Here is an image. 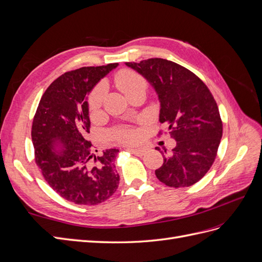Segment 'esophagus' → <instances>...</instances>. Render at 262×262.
I'll use <instances>...</instances> for the list:
<instances>
[{
  "instance_id": "obj_1",
  "label": "esophagus",
  "mask_w": 262,
  "mask_h": 262,
  "mask_svg": "<svg viewBox=\"0 0 262 262\" xmlns=\"http://www.w3.org/2000/svg\"><path fill=\"white\" fill-rule=\"evenodd\" d=\"M129 150V152H131L132 154H134V155H137V156H142V155H144V152H145V149L144 148H136V147H128L126 148Z\"/></svg>"
}]
</instances>
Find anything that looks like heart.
Returning a JSON list of instances; mask_svg holds the SVG:
<instances>
[{
    "mask_svg": "<svg viewBox=\"0 0 262 262\" xmlns=\"http://www.w3.org/2000/svg\"><path fill=\"white\" fill-rule=\"evenodd\" d=\"M116 84L121 90V92L126 97L130 94L138 90H145L147 89V82L145 78L139 74L136 71L132 70H122L116 75ZM106 94V86L102 83H98L93 87V90L90 92L87 96V106H89L90 112L92 114L96 113L100 108L102 100H104ZM112 137L122 143L132 144L136 143L140 139V131L137 128H130V126H119V128L114 129L112 132Z\"/></svg>",
    "mask_w": 262,
    "mask_h": 262,
    "instance_id": "1",
    "label": "heart"
}]
</instances>
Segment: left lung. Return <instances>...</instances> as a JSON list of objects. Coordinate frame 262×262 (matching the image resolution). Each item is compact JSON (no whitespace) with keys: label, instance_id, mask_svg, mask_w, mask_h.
<instances>
[{"label":"left lung","instance_id":"left-lung-1","mask_svg":"<svg viewBox=\"0 0 262 262\" xmlns=\"http://www.w3.org/2000/svg\"><path fill=\"white\" fill-rule=\"evenodd\" d=\"M154 86L161 101L160 121L168 125L176 146L155 170L161 182L180 188L194 185L217 155L223 122L212 93L201 78L175 62L161 58L126 62ZM163 130L158 132L161 136ZM161 150L160 147H156ZM161 153L167 154L166 150Z\"/></svg>","mask_w":262,"mask_h":262}]
</instances>
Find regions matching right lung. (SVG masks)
I'll use <instances>...</instances> for the list:
<instances>
[{"instance_id": "add662e5", "label": "right lung", "mask_w": 262, "mask_h": 262, "mask_svg": "<svg viewBox=\"0 0 262 262\" xmlns=\"http://www.w3.org/2000/svg\"><path fill=\"white\" fill-rule=\"evenodd\" d=\"M118 63L83 67L54 80L39 101L31 125L35 162L45 180L63 199L95 205L106 201L119 186L115 160L119 150L96 154L90 141L86 94ZM58 139L62 148L55 150Z\"/></svg>"}]
</instances>
